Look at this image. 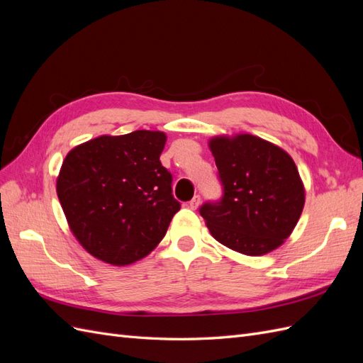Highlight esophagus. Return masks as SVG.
<instances>
[{"label":"esophagus","instance_id":"1","mask_svg":"<svg viewBox=\"0 0 363 363\" xmlns=\"http://www.w3.org/2000/svg\"><path fill=\"white\" fill-rule=\"evenodd\" d=\"M200 203H201V199H200V195H195L194 199L189 201V204H188V207L189 208H192V211H196V208H199V206H200Z\"/></svg>","mask_w":363,"mask_h":363}]
</instances>
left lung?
I'll return each instance as SVG.
<instances>
[{"mask_svg": "<svg viewBox=\"0 0 363 363\" xmlns=\"http://www.w3.org/2000/svg\"><path fill=\"white\" fill-rule=\"evenodd\" d=\"M224 195L200 213L211 235L247 256H263L288 239L304 207V184L286 151L240 133L208 140Z\"/></svg>", "mask_w": 363, "mask_h": 363, "instance_id": "obj_1", "label": "left lung"}]
</instances>
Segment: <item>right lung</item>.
Segmentation results:
<instances>
[{
	"instance_id": "right-lung-1",
	"label": "right lung",
	"mask_w": 363,
	"mask_h": 363,
	"mask_svg": "<svg viewBox=\"0 0 363 363\" xmlns=\"http://www.w3.org/2000/svg\"><path fill=\"white\" fill-rule=\"evenodd\" d=\"M163 131L103 135L72 148L57 177V196L82 247L106 263L125 267L155 250L180 203L162 167Z\"/></svg>"
}]
</instances>
